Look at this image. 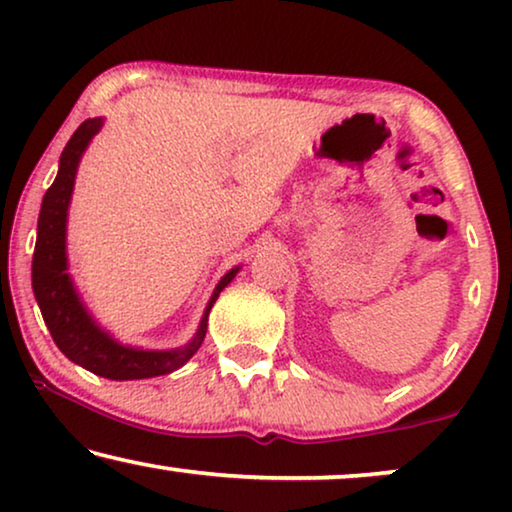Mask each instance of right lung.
Segmentation results:
<instances>
[{
  "label": "right lung",
  "instance_id": "add662e5",
  "mask_svg": "<svg viewBox=\"0 0 512 512\" xmlns=\"http://www.w3.org/2000/svg\"><path fill=\"white\" fill-rule=\"evenodd\" d=\"M104 125V118L83 121L69 139L60 156L58 177L41 200L37 223V247L32 258V289L37 298L41 317H44L53 342L62 354L76 366L90 373L107 377V380H146V377L167 375L184 366L198 352L207 333V317L219 293L233 282L240 265L228 270L216 284L202 314L200 326L191 342L177 349H139L128 347L111 338L93 319L88 307L76 291L74 279L69 275L67 263V214L72 202L76 170L81 156L86 153L93 139Z\"/></svg>",
  "mask_w": 512,
  "mask_h": 512
}]
</instances>
